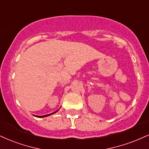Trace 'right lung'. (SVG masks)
Listing matches in <instances>:
<instances>
[{
	"label": "right lung",
	"instance_id": "1",
	"mask_svg": "<svg viewBox=\"0 0 149 149\" xmlns=\"http://www.w3.org/2000/svg\"><path fill=\"white\" fill-rule=\"evenodd\" d=\"M59 110V109L57 110H56L55 111V112H52V113H51V114H46V115H43V116H37V115H34L35 116H36V117H38V118H43V117H46V116H50V115H51V114H55V113H56V112H57V111Z\"/></svg>",
	"mask_w": 149,
	"mask_h": 149
}]
</instances>
